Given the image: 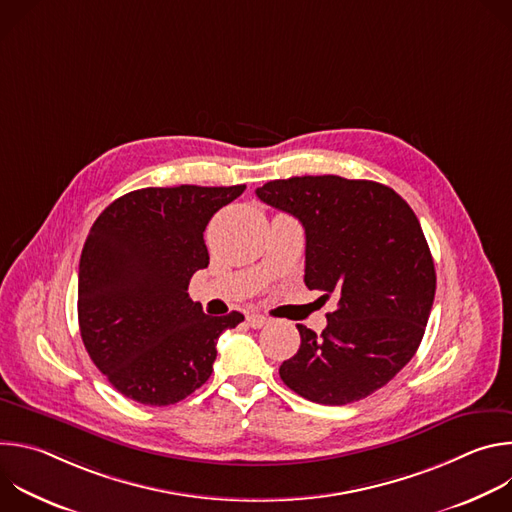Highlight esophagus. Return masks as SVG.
<instances>
[{"instance_id":"34e87169","label":"esophagus","mask_w":512,"mask_h":512,"mask_svg":"<svg viewBox=\"0 0 512 512\" xmlns=\"http://www.w3.org/2000/svg\"><path fill=\"white\" fill-rule=\"evenodd\" d=\"M267 322H269V320H267L263 314H257V312L247 314V324H249L251 328H263Z\"/></svg>"}]
</instances>
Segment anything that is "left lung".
Instances as JSON below:
<instances>
[{
  "instance_id": "obj_1",
  "label": "left lung",
  "mask_w": 512,
  "mask_h": 512,
  "mask_svg": "<svg viewBox=\"0 0 512 512\" xmlns=\"http://www.w3.org/2000/svg\"><path fill=\"white\" fill-rule=\"evenodd\" d=\"M306 231L310 289L338 308L318 336L298 324L300 350L281 381L320 405H346L385 387L413 358L435 296L433 259L411 206L389 186L296 176L255 190Z\"/></svg>"
}]
</instances>
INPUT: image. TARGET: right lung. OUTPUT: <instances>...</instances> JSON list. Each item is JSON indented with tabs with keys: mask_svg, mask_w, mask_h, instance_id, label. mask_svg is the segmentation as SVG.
I'll list each match as a JSON object with an SVG mask.
<instances>
[{
	"mask_svg": "<svg viewBox=\"0 0 512 512\" xmlns=\"http://www.w3.org/2000/svg\"><path fill=\"white\" fill-rule=\"evenodd\" d=\"M245 188L133 190L91 227L79 265L81 336L127 399L162 407L192 395L212 373L218 336L245 320L206 316L188 296L190 277L208 267V221Z\"/></svg>",
	"mask_w": 512,
	"mask_h": 512,
	"instance_id": "add662e5",
	"label": "right lung"
}]
</instances>
